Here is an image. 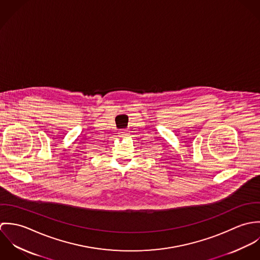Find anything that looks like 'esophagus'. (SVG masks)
<instances>
[{"label": "esophagus", "mask_w": 260, "mask_h": 260, "mask_svg": "<svg viewBox=\"0 0 260 260\" xmlns=\"http://www.w3.org/2000/svg\"><path fill=\"white\" fill-rule=\"evenodd\" d=\"M126 136H127V133L125 131H120L118 133V137H120V138H125Z\"/></svg>", "instance_id": "34e87169"}]
</instances>
